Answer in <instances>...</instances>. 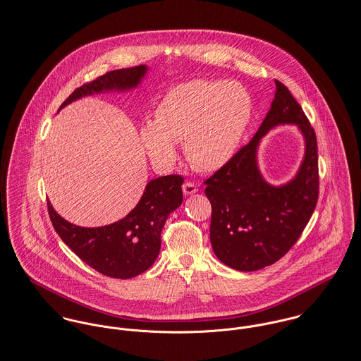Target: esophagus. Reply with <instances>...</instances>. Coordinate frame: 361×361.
I'll return each instance as SVG.
<instances>
[{
    "label": "esophagus",
    "mask_w": 361,
    "mask_h": 361,
    "mask_svg": "<svg viewBox=\"0 0 361 361\" xmlns=\"http://www.w3.org/2000/svg\"><path fill=\"white\" fill-rule=\"evenodd\" d=\"M198 191V187L194 184V183H184L183 184V192L185 195H192Z\"/></svg>",
    "instance_id": "obj_1"
}]
</instances>
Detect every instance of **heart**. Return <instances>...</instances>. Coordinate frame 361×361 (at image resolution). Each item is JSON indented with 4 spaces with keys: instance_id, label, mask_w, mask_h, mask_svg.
I'll list each match as a JSON object with an SVG mask.
<instances>
[{
    "instance_id": "heart-1",
    "label": "heart",
    "mask_w": 361,
    "mask_h": 361,
    "mask_svg": "<svg viewBox=\"0 0 361 361\" xmlns=\"http://www.w3.org/2000/svg\"><path fill=\"white\" fill-rule=\"evenodd\" d=\"M251 111V97L240 83L190 80L171 87L160 99L153 123L146 121L141 127V142L159 166L171 164L174 144L184 142L192 167L215 171L233 157Z\"/></svg>"
}]
</instances>
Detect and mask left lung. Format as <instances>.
<instances>
[{
	"label": "left lung",
	"mask_w": 361,
	"mask_h": 361,
	"mask_svg": "<svg viewBox=\"0 0 361 361\" xmlns=\"http://www.w3.org/2000/svg\"><path fill=\"white\" fill-rule=\"evenodd\" d=\"M271 109L252 140L205 181L212 205L211 243L227 267L252 272L279 261L298 240L318 201L317 138L288 87L275 80ZM297 125L305 156L295 177L269 185L257 166L260 140L275 126Z\"/></svg>",
	"instance_id": "8db88e82"
}]
</instances>
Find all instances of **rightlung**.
I'll list each match as a JSON object with an SVG mask.
<instances>
[{
	"instance_id": "1",
	"label": "right lung",
	"mask_w": 361,
	"mask_h": 361,
	"mask_svg": "<svg viewBox=\"0 0 361 361\" xmlns=\"http://www.w3.org/2000/svg\"><path fill=\"white\" fill-rule=\"evenodd\" d=\"M146 66L107 73L73 90L60 110L75 100L107 92L138 87ZM59 110V111H60ZM181 176L150 180L137 207L118 221L100 227H80L60 216L47 201L51 223L61 240L90 268L116 279H130L147 271L160 251V233L169 215L183 204Z\"/></svg>"
}]
</instances>
